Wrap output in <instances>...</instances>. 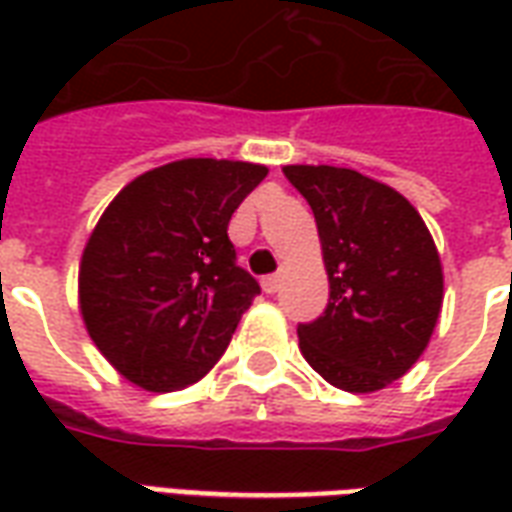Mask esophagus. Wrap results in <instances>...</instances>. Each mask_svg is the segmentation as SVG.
Returning <instances> with one entry per match:
<instances>
[{"label":"esophagus","mask_w":512,"mask_h":512,"mask_svg":"<svg viewBox=\"0 0 512 512\" xmlns=\"http://www.w3.org/2000/svg\"><path fill=\"white\" fill-rule=\"evenodd\" d=\"M260 285H263V290H266L268 296H274V293L279 290V285H282V277H279V274H271V277L263 279Z\"/></svg>","instance_id":"34e87169"}]
</instances>
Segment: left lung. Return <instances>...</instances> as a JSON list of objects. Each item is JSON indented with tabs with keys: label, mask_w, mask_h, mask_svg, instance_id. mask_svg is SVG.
I'll list each match as a JSON object with an SVG mask.
<instances>
[{
	"label": "left lung",
	"mask_w": 512,
	"mask_h": 512,
	"mask_svg": "<svg viewBox=\"0 0 512 512\" xmlns=\"http://www.w3.org/2000/svg\"><path fill=\"white\" fill-rule=\"evenodd\" d=\"M310 202L329 277V307L301 323L299 348L337 389L378 392L417 365L444 301L433 235L411 202L386 183L329 164H288Z\"/></svg>",
	"instance_id": "1"
}]
</instances>
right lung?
I'll return each instance as SVG.
<instances>
[{"label": "right lung", "instance_id": "obj_1", "mask_svg": "<svg viewBox=\"0 0 512 512\" xmlns=\"http://www.w3.org/2000/svg\"><path fill=\"white\" fill-rule=\"evenodd\" d=\"M263 164L180 158L106 205L79 263V312L95 348L147 392L200 381L260 285L235 266L227 224Z\"/></svg>", "mask_w": 512, "mask_h": 512}]
</instances>
